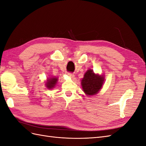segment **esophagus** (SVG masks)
<instances>
[{
    "mask_svg": "<svg viewBox=\"0 0 146 146\" xmlns=\"http://www.w3.org/2000/svg\"><path fill=\"white\" fill-rule=\"evenodd\" d=\"M68 76H69V77H71V78H73V77H74V74H72V73H70V72H68Z\"/></svg>",
    "mask_w": 146,
    "mask_h": 146,
    "instance_id": "1",
    "label": "esophagus"
}]
</instances>
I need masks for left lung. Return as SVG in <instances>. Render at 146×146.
Returning a JSON list of instances; mask_svg holds the SVG:
<instances>
[{
    "mask_svg": "<svg viewBox=\"0 0 146 146\" xmlns=\"http://www.w3.org/2000/svg\"><path fill=\"white\" fill-rule=\"evenodd\" d=\"M104 77L99 74H96L91 69L88 70L82 80L83 90L88 96H93L100 91L102 87Z\"/></svg>",
    "mask_w": 146,
    "mask_h": 146,
    "instance_id": "8db88e82",
    "label": "left lung"
}]
</instances>
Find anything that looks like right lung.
Returning <instances> with one entry per match:
<instances>
[{"instance_id":"1","label":"right lung","mask_w":146,"mask_h":146,"mask_svg":"<svg viewBox=\"0 0 146 146\" xmlns=\"http://www.w3.org/2000/svg\"><path fill=\"white\" fill-rule=\"evenodd\" d=\"M57 81H58V78L56 77H52L48 78L46 83V86L48 89H52L53 88L55 87L57 83Z\"/></svg>"}]
</instances>
